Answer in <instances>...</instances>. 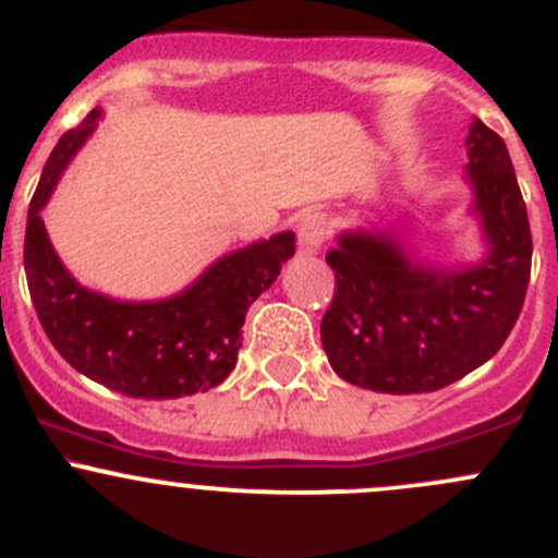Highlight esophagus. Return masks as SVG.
Instances as JSON below:
<instances>
[{"mask_svg": "<svg viewBox=\"0 0 558 558\" xmlns=\"http://www.w3.org/2000/svg\"><path fill=\"white\" fill-rule=\"evenodd\" d=\"M329 238V221L324 213H307L300 223V247L302 251H318Z\"/></svg>", "mask_w": 558, "mask_h": 558, "instance_id": "34e87169", "label": "esophagus"}]
</instances>
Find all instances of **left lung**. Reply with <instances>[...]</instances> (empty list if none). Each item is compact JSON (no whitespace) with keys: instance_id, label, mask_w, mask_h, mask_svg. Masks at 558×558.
<instances>
[{"instance_id":"8db88e82","label":"left lung","mask_w":558,"mask_h":558,"mask_svg":"<svg viewBox=\"0 0 558 558\" xmlns=\"http://www.w3.org/2000/svg\"><path fill=\"white\" fill-rule=\"evenodd\" d=\"M475 213L486 232L481 264L435 269L391 234L345 232L326 253L335 296L320 342L342 380L380 393L456 384L502 348L526 296L532 232L505 140L483 121L466 137Z\"/></svg>"}]
</instances>
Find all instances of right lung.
<instances>
[{
  "label": "right lung",
  "mask_w": 558,
  "mask_h": 558,
  "mask_svg": "<svg viewBox=\"0 0 558 558\" xmlns=\"http://www.w3.org/2000/svg\"><path fill=\"white\" fill-rule=\"evenodd\" d=\"M99 110L70 129L50 154L32 196L24 267L32 302L56 351L86 378L137 399H178L218 386L238 364L245 313L294 256V232L218 258L172 300L118 302L83 289L50 245L39 210Z\"/></svg>",
  "instance_id": "add662e5"
}]
</instances>
